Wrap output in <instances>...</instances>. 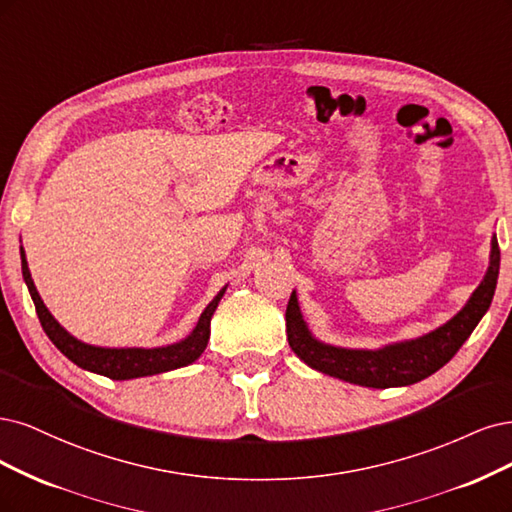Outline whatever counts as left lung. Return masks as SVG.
Segmentation results:
<instances>
[{"label": "left lung", "instance_id": "left-lung-1", "mask_svg": "<svg viewBox=\"0 0 512 512\" xmlns=\"http://www.w3.org/2000/svg\"><path fill=\"white\" fill-rule=\"evenodd\" d=\"M500 274V246L496 234L491 236L489 266L481 283L472 291L468 302L457 315L447 323L432 329L423 336L383 344L378 349H346L319 340L310 332V327L302 315L298 293H291L287 304V340L291 351L298 355L306 366L323 372L327 376L340 378V381L387 389L406 387L419 383L440 370L459 351V346L468 340L474 327L485 317L491 306L493 293H496Z\"/></svg>", "mask_w": 512, "mask_h": 512}]
</instances>
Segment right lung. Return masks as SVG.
<instances>
[{
	"instance_id": "1",
	"label": "right lung",
	"mask_w": 512,
	"mask_h": 512,
	"mask_svg": "<svg viewBox=\"0 0 512 512\" xmlns=\"http://www.w3.org/2000/svg\"><path fill=\"white\" fill-rule=\"evenodd\" d=\"M21 270L23 280L29 289L31 300L36 304L38 319L42 323V329L46 336L57 349L68 357L70 361L82 370L102 374L112 378V381H129V378H140V376H153L161 372H170L176 368H185L200 357L206 349L208 338H210V321L214 310H217L223 293L227 291V285L214 295L212 302L204 308V312L197 319L195 327L185 336L183 340L166 344V346H153V349H144V346H97L82 342L76 336H72L68 329H65L53 315L51 310L46 308L44 300L36 289L34 278H31L25 249L21 244Z\"/></svg>"
}]
</instances>
